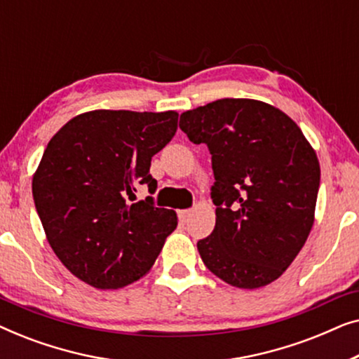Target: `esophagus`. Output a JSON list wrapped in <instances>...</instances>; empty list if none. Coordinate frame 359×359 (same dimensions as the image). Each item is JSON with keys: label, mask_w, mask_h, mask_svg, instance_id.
<instances>
[{"label": "esophagus", "mask_w": 359, "mask_h": 359, "mask_svg": "<svg viewBox=\"0 0 359 359\" xmlns=\"http://www.w3.org/2000/svg\"><path fill=\"white\" fill-rule=\"evenodd\" d=\"M191 217V209H183V210H178V219L181 224H186Z\"/></svg>", "instance_id": "obj_1"}]
</instances>
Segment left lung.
Returning <instances> with one entry per match:
<instances>
[{
  "mask_svg": "<svg viewBox=\"0 0 359 359\" xmlns=\"http://www.w3.org/2000/svg\"><path fill=\"white\" fill-rule=\"evenodd\" d=\"M212 155L215 227L198 242L209 271L242 289L273 283L313 224L320 166L296 122L255 100H217L180 117Z\"/></svg>",
  "mask_w": 359,
  "mask_h": 359,
  "instance_id": "8db88e82",
  "label": "left lung"
}]
</instances>
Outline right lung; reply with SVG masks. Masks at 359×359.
<instances>
[{"label":"right lung","instance_id":"obj_1","mask_svg":"<svg viewBox=\"0 0 359 359\" xmlns=\"http://www.w3.org/2000/svg\"><path fill=\"white\" fill-rule=\"evenodd\" d=\"M176 129L175 111L100 109L73 117L48 142L34 203L52 250L78 279L119 289L154 266L176 214L156 208L154 196L130 201L139 186L156 191L151 156Z\"/></svg>","mask_w":359,"mask_h":359}]
</instances>
